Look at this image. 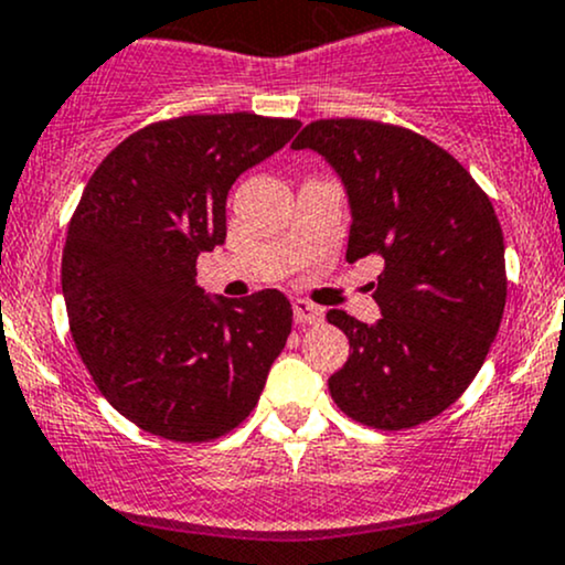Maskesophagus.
I'll use <instances>...</instances> for the list:
<instances>
[{"mask_svg":"<svg viewBox=\"0 0 565 565\" xmlns=\"http://www.w3.org/2000/svg\"><path fill=\"white\" fill-rule=\"evenodd\" d=\"M292 311H295V322L298 324H319L324 319L322 308L313 306V302L308 300H295Z\"/></svg>","mask_w":565,"mask_h":565,"instance_id":"obj_1","label":"esophagus"}]
</instances>
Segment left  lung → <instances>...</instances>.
<instances>
[{"label":"left lung","instance_id":"obj_1","mask_svg":"<svg viewBox=\"0 0 565 565\" xmlns=\"http://www.w3.org/2000/svg\"><path fill=\"white\" fill-rule=\"evenodd\" d=\"M292 148L322 153L347 186L349 263L384 259L376 324L328 311L349 338L347 365L328 382L332 401L376 430L438 417L473 382L501 328L507 259L495 207L452 153L395 124L319 118Z\"/></svg>","mask_w":565,"mask_h":565}]
</instances>
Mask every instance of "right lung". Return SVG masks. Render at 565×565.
<instances>
[{"label":"right lung","mask_w":565,"mask_h":565,"mask_svg":"<svg viewBox=\"0 0 565 565\" xmlns=\"http://www.w3.org/2000/svg\"><path fill=\"white\" fill-rule=\"evenodd\" d=\"M298 129L246 110L168 118L118 142L83 189L62 254L70 332L110 406L153 436L235 430L292 332L278 289L211 300L194 278L227 237L235 178Z\"/></svg>","instance_id":"right-lung-1"}]
</instances>
